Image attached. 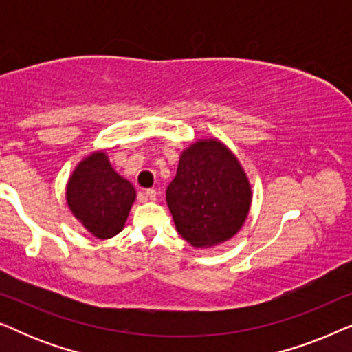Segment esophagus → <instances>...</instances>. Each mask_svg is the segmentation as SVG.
Segmentation results:
<instances>
[{
    "label": "esophagus",
    "instance_id": "1",
    "mask_svg": "<svg viewBox=\"0 0 352 352\" xmlns=\"http://www.w3.org/2000/svg\"><path fill=\"white\" fill-rule=\"evenodd\" d=\"M157 190L155 189H147L146 190V197H147V199L148 200H152V201H155L157 200Z\"/></svg>",
    "mask_w": 352,
    "mask_h": 352
}]
</instances>
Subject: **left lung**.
Returning a JSON list of instances; mask_svg holds the SVG:
<instances>
[{
  "label": "left lung",
  "mask_w": 352,
  "mask_h": 352,
  "mask_svg": "<svg viewBox=\"0 0 352 352\" xmlns=\"http://www.w3.org/2000/svg\"><path fill=\"white\" fill-rule=\"evenodd\" d=\"M166 204L176 230L195 248L232 239L247 219L252 186L237 157L218 139H200L179 157Z\"/></svg>",
  "instance_id": "1"
}]
</instances>
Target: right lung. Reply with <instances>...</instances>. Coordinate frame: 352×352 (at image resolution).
Returning <instances> with one entry per match:
<instances>
[{
	"label": "right lung",
	"instance_id": "add662e5",
	"mask_svg": "<svg viewBox=\"0 0 352 352\" xmlns=\"http://www.w3.org/2000/svg\"><path fill=\"white\" fill-rule=\"evenodd\" d=\"M67 205L96 239H112L122 232L136 199L133 184L110 165L105 152L83 158L67 182Z\"/></svg>",
	"mask_w": 352,
	"mask_h": 352
}]
</instances>
